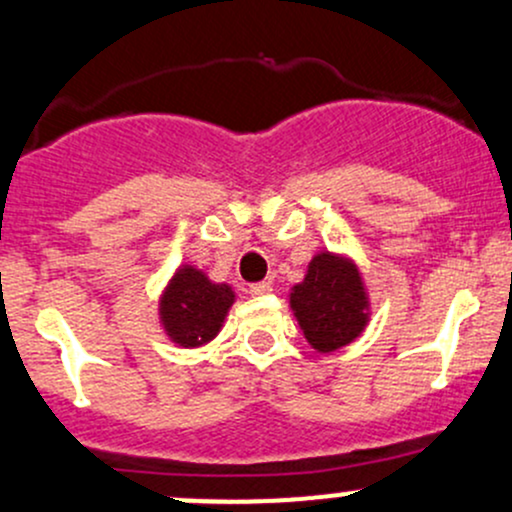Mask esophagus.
<instances>
[{
	"instance_id": "1",
	"label": "esophagus",
	"mask_w": 512,
	"mask_h": 512,
	"mask_svg": "<svg viewBox=\"0 0 512 512\" xmlns=\"http://www.w3.org/2000/svg\"><path fill=\"white\" fill-rule=\"evenodd\" d=\"M272 291V284L269 282H257V284H250V294L252 296H265Z\"/></svg>"
}]
</instances>
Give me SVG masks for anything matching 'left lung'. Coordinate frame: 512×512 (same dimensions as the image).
Listing matches in <instances>:
<instances>
[{"label": "left lung", "instance_id": "left-lung-1", "mask_svg": "<svg viewBox=\"0 0 512 512\" xmlns=\"http://www.w3.org/2000/svg\"><path fill=\"white\" fill-rule=\"evenodd\" d=\"M291 308L313 350L333 352L367 325L369 301L357 267L345 257L320 252L291 291Z\"/></svg>", "mask_w": 512, "mask_h": 512}]
</instances>
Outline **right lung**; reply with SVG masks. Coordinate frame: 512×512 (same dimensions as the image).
Wrapping results in <instances>:
<instances>
[{
  "label": "right lung",
  "instance_id": "1",
  "mask_svg": "<svg viewBox=\"0 0 512 512\" xmlns=\"http://www.w3.org/2000/svg\"><path fill=\"white\" fill-rule=\"evenodd\" d=\"M233 299L228 284H213L199 269L182 267L162 294V325L177 345L199 347L216 338Z\"/></svg>",
  "mask_w": 512,
  "mask_h": 512
}]
</instances>
